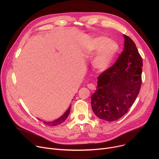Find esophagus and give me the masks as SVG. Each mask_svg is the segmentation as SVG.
<instances>
[{"instance_id": "esophagus-1", "label": "esophagus", "mask_w": 159, "mask_h": 159, "mask_svg": "<svg viewBox=\"0 0 159 159\" xmlns=\"http://www.w3.org/2000/svg\"><path fill=\"white\" fill-rule=\"evenodd\" d=\"M87 87H88L89 89H90V90H94V89H96L95 85H94L93 84H92V83L88 84H87Z\"/></svg>"}]
</instances>
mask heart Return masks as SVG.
<instances>
[{"label":"heart","instance_id":"b5f03b06","mask_svg":"<svg viewBox=\"0 0 159 159\" xmlns=\"http://www.w3.org/2000/svg\"><path fill=\"white\" fill-rule=\"evenodd\" d=\"M91 50L99 52L94 60V65L99 69H105L111 64L119 50L118 44L106 37H99L94 40Z\"/></svg>","mask_w":159,"mask_h":159}]
</instances>
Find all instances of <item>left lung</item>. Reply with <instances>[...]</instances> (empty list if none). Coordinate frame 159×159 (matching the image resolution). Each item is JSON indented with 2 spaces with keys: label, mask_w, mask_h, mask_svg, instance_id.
Returning <instances> with one entry per match:
<instances>
[{
  "label": "left lung",
  "mask_w": 159,
  "mask_h": 159,
  "mask_svg": "<svg viewBox=\"0 0 159 159\" xmlns=\"http://www.w3.org/2000/svg\"><path fill=\"white\" fill-rule=\"evenodd\" d=\"M125 48L111 66L98 77L91 106L98 118L118 120L128 112L137 99L142 84L143 61L135 43L124 34Z\"/></svg>",
  "instance_id": "1"
}]
</instances>
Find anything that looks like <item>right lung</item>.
<instances>
[{
  "label": "right lung",
  "instance_id": "add662e5",
  "mask_svg": "<svg viewBox=\"0 0 159 159\" xmlns=\"http://www.w3.org/2000/svg\"><path fill=\"white\" fill-rule=\"evenodd\" d=\"M70 108H71V106H70V107L68 108L66 111L65 112V114L63 115V116L61 117H60L59 119H58L57 120H55L53 121H52V122L43 121V123L45 125H47L48 126H57V125H59L61 124L62 123H63L65 121V120L67 118L68 116H69L70 111Z\"/></svg>",
  "mask_w": 159,
  "mask_h": 159
}]
</instances>
